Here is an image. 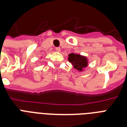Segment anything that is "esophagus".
Segmentation results:
<instances>
[{
	"mask_svg": "<svg viewBox=\"0 0 127 127\" xmlns=\"http://www.w3.org/2000/svg\"><path fill=\"white\" fill-rule=\"evenodd\" d=\"M55 50L57 51L60 52V51H61V48H60V47H56Z\"/></svg>",
	"mask_w": 127,
	"mask_h": 127,
	"instance_id": "obj_1",
	"label": "esophagus"
}]
</instances>
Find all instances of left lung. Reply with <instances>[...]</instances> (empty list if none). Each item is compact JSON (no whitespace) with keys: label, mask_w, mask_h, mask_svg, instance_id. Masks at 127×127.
<instances>
[{"label":"left lung","mask_w":127,"mask_h":127,"mask_svg":"<svg viewBox=\"0 0 127 127\" xmlns=\"http://www.w3.org/2000/svg\"><path fill=\"white\" fill-rule=\"evenodd\" d=\"M68 61L74 66V68L79 71H82L84 68L88 66V61L86 58L77 54H69Z\"/></svg>","instance_id":"obj_1"}]
</instances>
